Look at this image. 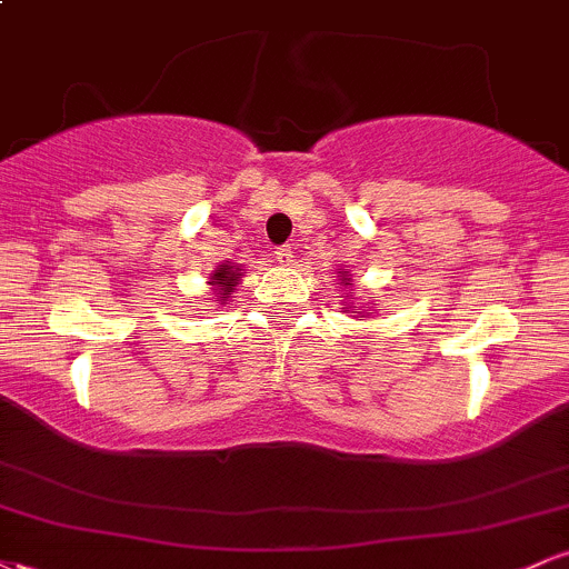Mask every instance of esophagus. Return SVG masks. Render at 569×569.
I'll list each match as a JSON object with an SVG mask.
<instances>
[{"instance_id": "34e87169", "label": "esophagus", "mask_w": 569, "mask_h": 569, "mask_svg": "<svg viewBox=\"0 0 569 569\" xmlns=\"http://www.w3.org/2000/svg\"><path fill=\"white\" fill-rule=\"evenodd\" d=\"M276 262L283 264V267L293 264V251H291V246H280V248H278V251H276Z\"/></svg>"}]
</instances>
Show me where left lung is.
<instances>
[{"label":"left lung","instance_id":"obj_1","mask_svg":"<svg viewBox=\"0 0 569 569\" xmlns=\"http://www.w3.org/2000/svg\"><path fill=\"white\" fill-rule=\"evenodd\" d=\"M339 286H345V289H348V302H345V307H342V310L345 312H350V307H356V302H358V299H356V291H352V278L348 276V272H339ZM358 316H361V318H367L369 316V312L367 310H358Z\"/></svg>","mask_w":569,"mask_h":569}]
</instances>
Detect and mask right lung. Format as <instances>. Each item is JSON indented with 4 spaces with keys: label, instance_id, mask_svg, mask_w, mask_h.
<instances>
[{
    "label": "right lung",
    "instance_id": "add662e5",
    "mask_svg": "<svg viewBox=\"0 0 569 569\" xmlns=\"http://www.w3.org/2000/svg\"><path fill=\"white\" fill-rule=\"evenodd\" d=\"M240 276H243V267L234 264V262H221L213 267L211 278H208V286H211V293H213V302L217 305H230V297L234 291V286H238Z\"/></svg>",
    "mask_w": 569,
    "mask_h": 569
}]
</instances>
